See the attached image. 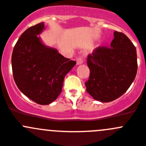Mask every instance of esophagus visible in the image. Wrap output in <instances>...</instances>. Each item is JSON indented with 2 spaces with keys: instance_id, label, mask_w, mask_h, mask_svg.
<instances>
[{
  "instance_id": "1",
  "label": "esophagus",
  "mask_w": 146,
  "mask_h": 146,
  "mask_svg": "<svg viewBox=\"0 0 146 146\" xmlns=\"http://www.w3.org/2000/svg\"><path fill=\"white\" fill-rule=\"evenodd\" d=\"M76 62H77V65H81V64L84 63V60H83L82 58H78L76 59Z\"/></svg>"
}]
</instances>
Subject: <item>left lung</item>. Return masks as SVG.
Masks as SVG:
<instances>
[{
	"label": "left lung",
	"mask_w": 146,
	"mask_h": 146,
	"mask_svg": "<svg viewBox=\"0 0 146 146\" xmlns=\"http://www.w3.org/2000/svg\"><path fill=\"white\" fill-rule=\"evenodd\" d=\"M110 47H99L87 58L89 79L86 92L95 100L110 102L122 96L135 78L136 48L123 33L114 32Z\"/></svg>",
	"instance_id": "obj_1"
}]
</instances>
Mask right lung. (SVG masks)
Listing matches in <instances>:
<instances>
[{
    "mask_svg": "<svg viewBox=\"0 0 146 146\" xmlns=\"http://www.w3.org/2000/svg\"><path fill=\"white\" fill-rule=\"evenodd\" d=\"M44 29L43 22L27 29L15 44L11 57L17 87L42 105L51 104L58 97L65 75L76 64L42 42L38 35Z\"/></svg>",
    "mask_w": 146,
    "mask_h": 146,
    "instance_id": "add662e5",
    "label": "right lung"
}]
</instances>
